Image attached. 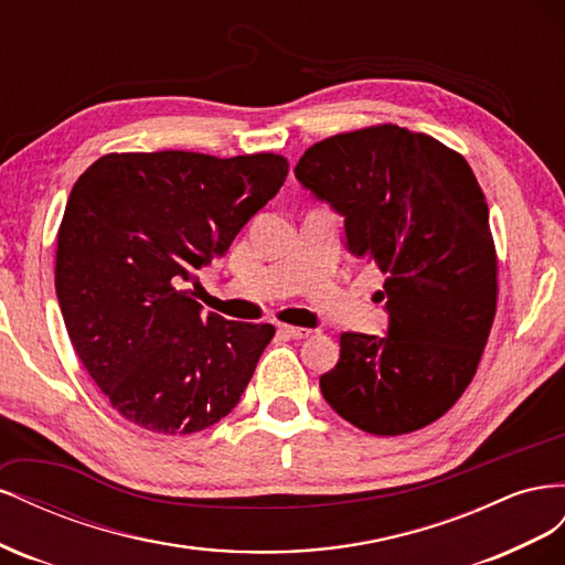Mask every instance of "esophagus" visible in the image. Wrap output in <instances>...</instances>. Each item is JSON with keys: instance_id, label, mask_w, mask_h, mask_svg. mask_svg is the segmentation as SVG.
I'll list each match as a JSON object with an SVG mask.
<instances>
[{"instance_id": "obj_1", "label": "esophagus", "mask_w": 565, "mask_h": 565, "mask_svg": "<svg viewBox=\"0 0 565 565\" xmlns=\"http://www.w3.org/2000/svg\"><path fill=\"white\" fill-rule=\"evenodd\" d=\"M278 332H280V334H285V337H289V339H303V337H309V334H311V330H306V328H295V324H280Z\"/></svg>"}]
</instances>
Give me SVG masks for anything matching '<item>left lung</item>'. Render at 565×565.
<instances>
[{
  "instance_id": "left-lung-1",
  "label": "left lung",
  "mask_w": 565,
  "mask_h": 565,
  "mask_svg": "<svg viewBox=\"0 0 565 565\" xmlns=\"http://www.w3.org/2000/svg\"><path fill=\"white\" fill-rule=\"evenodd\" d=\"M301 185L344 216L347 245L386 280L388 337H339L320 377L337 415L374 436L424 429L471 384L498 311V252L469 162L434 136L374 125L313 143Z\"/></svg>"
}]
</instances>
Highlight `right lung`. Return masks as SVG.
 I'll return each instance as SVG.
<instances>
[{
    "label": "right lung",
    "instance_id": "add662e5",
    "mask_svg": "<svg viewBox=\"0 0 565 565\" xmlns=\"http://www.w3.org/2000/svg\"><path fill=\"white\" fill-rule=\"evenodd\" d=\"M276 152H108L71 191L56 235V295L89 377L131 424L185 436L241 401L273 324L202 316L185 282L276 198Z\"/></svg>",
    "mask_w": 565,
    "mask_h": 565
}]
</instances>
